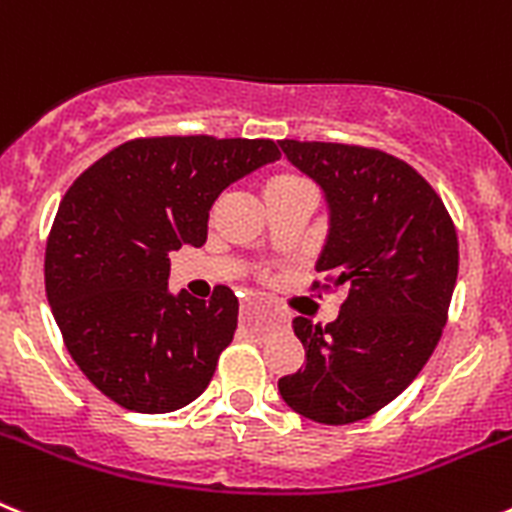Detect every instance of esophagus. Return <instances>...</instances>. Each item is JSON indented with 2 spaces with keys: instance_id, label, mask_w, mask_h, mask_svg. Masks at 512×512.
<instances>
[{
  "instance_id": "esophagus-1",
  "label": "esophagus",
  "mask_w": 512,
  "mask_h": 512,
  "mask_svg": "<svg viewBox=\"0 0 512 512\" xmlns=\"http://www.w3.org/2000/svg\"><path fill=\"white\" fill-rule=\"evenodd\" d=\"M253 307H256V305H253V302H246V305L241 307V315H243V318H246V315H251V310H253ZM269 323H271V325H277V318H271Z\"/></svg>"
}]
</instances>
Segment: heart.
Masks as SVG:
<instances>
[{"mask_svg":"<svg viewBox=\"0 0 512 512\" xmlns=\"http://www.w3.org/2000/svg\"><path fill=\"white\" fill-rule=\"evenodd\" d=\"M312 197V184L297 171H277L264 182V197L269 200H284V197Z\"/></svg>","mask_w":512,"mask_h":512,"instance_id":"1","label":"heart"}]
</instances>
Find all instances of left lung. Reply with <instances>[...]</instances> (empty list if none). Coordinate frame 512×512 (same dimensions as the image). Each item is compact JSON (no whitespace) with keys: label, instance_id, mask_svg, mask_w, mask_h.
<instances>
[{"label":"left lung","instance_id":"obj_1","mask_svg":"<svg viewBox=\"0 0 512 512\" xmlns=\"http://www.w3.org/2000/svg\"><path fill=\"white\" fill-rule=\"evenodd\" d=\"M279 146L330 202L310 292H346L333 323L295 318L305 366L279 379V392L315 423H356L390 405L441 341L459 274L454 220L436 189L392 153L323 140Z\"/></svg>","mask_w":512,"mask_h":512}]
</instances>
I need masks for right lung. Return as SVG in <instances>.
Instances as JSON below:
<instances>
[{
    "instance_id": "obj_1",
    "label": "right lung",
    "mask_w": 512,
    "mask_h": 512,
    "mask_svg": "<svg viewBox=\"0 0 512 512\" xmlns=\"http://www.w3.org/2000/svg\"><path fill=\"white\" fill-rule=\"evenodd\" d=\"M269 138L151 135L104 153L63 194L45 243V295L71 359L135 413L202 395L238 325L225 284L169 295V251L202 246L212 202L277 161Z\"/></svg>"
}]
</instances>
